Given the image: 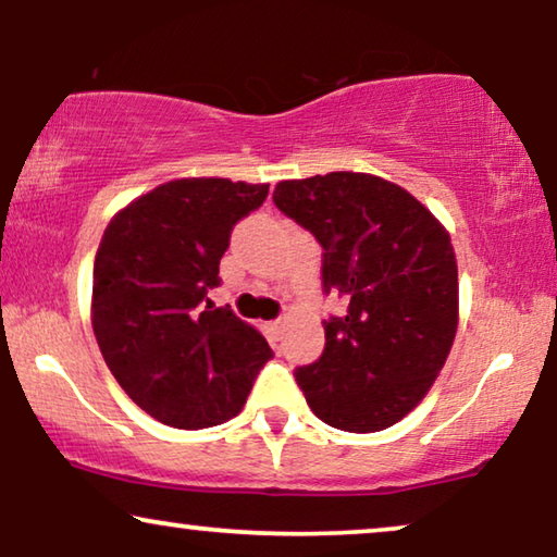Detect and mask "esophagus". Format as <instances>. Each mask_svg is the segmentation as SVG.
<instances>
[{
  "instance_id": "obj_1",
  "label": "esophagus",
  "mask_w": 557,
  "mask_h": 557,
  "mask_svg": "<svg viewBox=\"0 0 557 557\" xmlns=\"http://www.w3.org/2000/svg\"><path fill=\"white\" fill-rule=\"evenodd\" d=\"M284 326H286V319H276V322H269V332H271V337H273V339H278V337H281V332H284Z\"/></svg>"
}]
</instances>
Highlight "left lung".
<instances>
[{"instance_id": "left-lung-1", "label": "left lung", "mask_w": 557, "mask_h": 557, "mask_svg": "<svg viewBox=\"0 0 557 557\" xmlns=\"http://www.w3.org/2000/svg\"><path fill=\"white\" fill-rule=\"evenodd\" d=\"M281 212L324 246V292L347 314L324 319V352L296 370L309 408L349 433L391 429L425 398L459 326L451 235L408 189L368 172L284 180Z\"/></svg>"}]
</instances>
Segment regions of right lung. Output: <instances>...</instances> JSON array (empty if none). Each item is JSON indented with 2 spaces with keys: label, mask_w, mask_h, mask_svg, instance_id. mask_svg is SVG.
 I'll list each match as a JSON object with an SVG mask.
<instances>
[{
  "label": "right lung",
  "mask_w": 557,
  "mask_h": 557,
  "mask_svg": "<svg viewBox=\"0 0 557 557\" xmlns=\"http://www.w3.org/2000/svg\"><path fill=\"white\" fill-rule=\"evenodd\" d=\"M265 195L269 185L182 177L136 197L103 231L90 324L111 375L159 423L231 421L273 357L256 326L208 299L233 225Z\"/></svg>",
  "instance_id": "right-lung-1"
}]
</instances>
